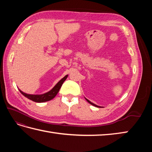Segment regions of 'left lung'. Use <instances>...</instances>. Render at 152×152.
Segmentation results:
<instances>
[{
  "mask_svg": "<svg viewBox=\"0 0 152 152\" xmlns=\"http://www.w3.org/2000/svg\"><path fill=\"white\" fill-rule=\"evenodd\" d=\"M86 99V101H88L89 103H90V104H92V105H93V106H96V107H98V108H100V107H101V106H97V105H96V104H93V102H90L89 101V100H88V99Z\"/></svg>",
  "mask_w": 152,
  "mask_h": 152,
  "instance_id": "obj_1",
  "label": "left lung"
}]
</instances>
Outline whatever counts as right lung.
<instances>
[{"instance_id":"right-lung-1","label":"right lung","mask_w":152,"mask_h":152,"mask_svg":"<svg viewBox=\"0 0 152 152\" xmlns=\"http://www.w3.org/2000/svg\"><path fill=\"white\" fill-rule=\"evenodd\" d=\"M68 77V75H66L63 78L61 79L60 81L58 82L57 84L54 86V88L50 90V91H48L44 94L42 95H30V94H27V93H23L21 91L20 89L19 91L21 93L22 95H23L25 97H27V99L31 100L34 102H46V101H49L50 100L53 99L55 96L57 95V94L59 92L60 88L62 86L63 82L65 81L66 78Z\"/></svg>"}]
</instances>
